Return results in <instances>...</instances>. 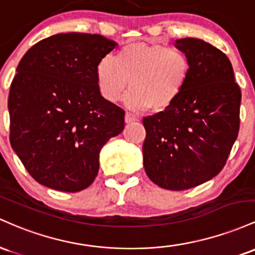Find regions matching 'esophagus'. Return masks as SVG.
Wrapping results in <instances>:
<instances>
[{
  "label": "esophagus",
  "mask_w": 255,
  "mask_h": 255,
  "mask_svg": "<svg viewBox=\"0 0 255 255\" xmlns=\"http://www.w3.org/2000/svg\"><path fill=\"white\" fill-rule=\"evenodd\" d=\"M138 120V117L136 116V114L133 113H130V112H127L125 113V123H132V122H137Z\"/></svg>",
  "instance_id": "1"
}]
</instances>
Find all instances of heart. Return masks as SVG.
I'll return each instance as SVG.
<instances>
[{
	"label": "heart",
	"mask_w": 255,
	"mask_h": 255,
	"mask_svg": "<svg viewBox=\"0 0 255 255\" xmlns=\"http://www.w3.org/2000/svg\"><path fill=\"white\" fill-rule=\"evenodd\" d=\"M191 74L190 60L178 48L156 43L135 42L124 45L96 66V83L107 101L114 102L128 94L132 110L149 108L160 113L176 104Z\"/></svg>",
	"instance_id": "obj_1"
}]
</instances>
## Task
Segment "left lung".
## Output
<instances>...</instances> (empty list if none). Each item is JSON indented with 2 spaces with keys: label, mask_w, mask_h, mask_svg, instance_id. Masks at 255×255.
I'll use <instances>...</instances> for the list:
<instances>
[{
  "label": "left lung",
  "mask_w": 255,
  "mask_h": 255,
  "mask_svg": "<svg viewBox=\"0 0 255 255\" xmlns=\"http://www.w3.org/2000/svg\"><path fill=\"white\" fill-rule=\"evenodd\" d=\"M174 47L189 58L190 78L176 104L143 118V165L159 187L185 190L224 167L239 135L241 89L222 50L190 37Z\"/></svg>",
  "instance_id": "1"
}]
</instances>
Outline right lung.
Here are the masks:
<instances>
[{"label":"right lung","mask_w":255,"mask_h":255,"mask_svg":"<svg viewBox=\"0 0 255 255\" xmlns=\"http://www.w3.org/2000/svg\"><path fill=\"white\" fill-rule=\"evenodd\" d=\"M117 47L101 35L58 33L20 60L10 85V145L39 184L76 193L99 172L101 148L125 112L102 97L96 66Z\"/></svg>","instance_id":"obj_1"}]
</instances>
